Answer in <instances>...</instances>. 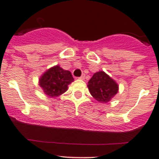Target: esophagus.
I'll return each instance as SVG.
<instances>
[{
	"label": "esophagus",
	"instance_id": "1",
	"mask_svg": "<svg viewBox=\"0 0 159 159\" xmlns=\"http://www.w3.org/2000/svg\"><path fill=\"white\" fill-rule=\"evenodd\" d=\"M84 78H85V75L83 74L82 75H81V77H80L79 78H80V79H82V80H83V79H84Z\"/></svg>",
	"mask_w": 159,
	"mask_h": 159
}]
</instances>
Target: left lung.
<instances>
[{
  "label": "left lung",
  "instance_id": "obj_1",
  "mask_svg": "<svg viewBox=\"0 0 159 159\" xmlns=\"http://www.w3.org/2000/svg\"><path fill=\"white\" fill-rule=\"evenodd\" d=\"M88 87L93 98L101 103L109 102L118 92L117 84L102 71L93 74Z\"/></svg>",
  "mask_w": 159,
  "mask_h": 159
}]
</instances>
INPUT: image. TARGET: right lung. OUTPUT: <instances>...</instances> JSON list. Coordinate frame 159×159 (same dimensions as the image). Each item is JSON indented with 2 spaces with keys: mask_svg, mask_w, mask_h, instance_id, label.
Instances as JSON below:
<instances>
[{
  "mask_svg": "<svg viewBox=\"0 0 159 159\" xmlns=\"http://www.w3.org/2000/svg\"><path fill=\"white\" fill-rule=\"evenodd\" d=\"M74 81L69 71L58 66L46 71L39 79V85L47 96L56 98L68 90V85Z\"/></svg>",
  "mask_w": 159,
  "mask_h": 159,
  "instance_id": "right-lung-1",
  "label": "right lung"
}]
</instances>
